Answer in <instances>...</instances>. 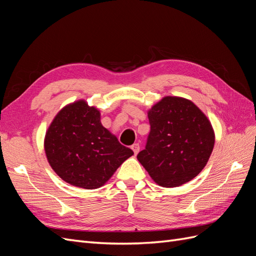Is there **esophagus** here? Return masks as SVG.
Here are the masks:
<instances>
[{"label": "esophagus", "mask_w": 256, "mask_h": 256, "mask_svg": "<svg viewBox=\"0 0 256 256\" xmlns=\"http://www.w3.org/2000/svg\"><path fill=\"white\" fill-rule=\"evenodd\" d=\"M131 150H134V154H138V152H140V145H138V143H134L132 146H131Z\"/></svg>", "instance_id": "esophagus-1"}]
</instances>
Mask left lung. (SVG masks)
I'll return each mask as SVG.
<instances>
[{
    "label": "left lung",
    "mask_w": 256,
    "mask_h": 256,
    "mask_svg": "<svg viewBox=\"0 0 256 256\" xmlns=\"http://www.w3.org/2000/svg\"><path fill=\"white\" fill-rule=\"evenodd\" d=\"M145 150L138 160L161 187H178L193 180L210 157L214 134L210 122L188 99L168 96L148 111Z\"/></svg>",
    "instance_id": "1"
}]
</instances>
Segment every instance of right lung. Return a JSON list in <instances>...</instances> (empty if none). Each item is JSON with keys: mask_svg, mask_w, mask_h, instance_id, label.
<instances>
[{"mask_svg": "<svg viewBox=\"0 0 256 256\" xmlns=\"http://www.w3.org/2000/svg\"><path fill=\"white\" fill-rule=\"evenodd\" d=\"M44 152L62 180L84 189H97L134 154L100 122V112L79 100L62 109L44 138Z\"/></svg>", "mask_w": 256, "mask_h": 256, "instance_id": "1", "label": "right lung"}]
</instances>
